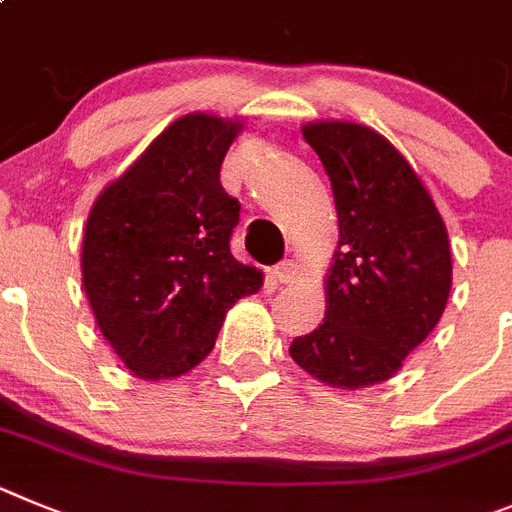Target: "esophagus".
Here are the masks:
<instances>
[{
    "label": "esophagus",
    "instance_id": "esophagus-1",
    "mask_svg": "<svg viewBox=\"0 0 512 512\" xmlns=\"http://www.w3.org/2000/svg\"><path fill=\"white\" fill-rule=\"evenodd\" d=\"M270 273H273V278L280 280V283H290V280L296 278V262L293 260L278 262V265H275Z\"/></svg>",
    "mask_w": 512,
    "mask_h": 512
}]
</instances>
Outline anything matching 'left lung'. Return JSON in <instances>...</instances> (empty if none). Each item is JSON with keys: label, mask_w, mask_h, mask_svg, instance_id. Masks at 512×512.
<instances>
[{"label": "left lung", "mask_w": 512, "mask_h": 512, "mask_svg": "<svg viewBox=\"0 0 512 512\" xmlns=\"http://www.w3.org/2000/svg\"><path fill=\"white\" fill-rule=\"evenodd\" d=\"M303 137L324 163L339 216L324 324L290 357L331 388L385 382L439 324L451 290L444 219L411 163L380 132L311 122Z\"/></svg>", "instance_id": "left-lung-1"}]
</instances>
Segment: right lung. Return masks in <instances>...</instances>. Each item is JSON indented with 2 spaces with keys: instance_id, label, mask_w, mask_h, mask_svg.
Returning <instances> with one entry per match:
<instances>
[{
  "instance_id": "1",
  "label": "right lung",
  "mask_w": 512,
  "mask_h": 512,
  "mask_svg": "<svg viewBox=\"0 0 512 512\" xmlns=\"http://www.w3.org/2000/svg\"><path fill=\"white\" fill-rule=\"evenodd\" d=\"M242 122L193 112L165 127L86 219L81 275L101 334L142 380L209 357L229 308L262 273L229 250L239 201L219 170Z\"/></svg>"
}]
</instances>
